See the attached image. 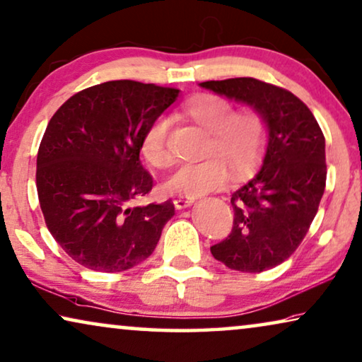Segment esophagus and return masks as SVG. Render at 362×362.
Listing matches in <instances>:
<instances>
[{
  "label": "esophagus",
  "instance_id": "esophagus-1",
  "mask_svg": "<svg viewBox=\"0 0 362 362\" xmlns=\"http://www.w3.org/2000/svg\"><path fill=\"white\" fill-rule=\"evenodd\" d=\"M193 202H195V199L179 197V198H175V199H174V204H175V208H177V209H183V208H188V206H192Z\"/></svg>",
  "mask_w": 362,
  "mask_h": 362
}]
</instances>
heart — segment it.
Masks as SVG:
<instances>
[{
	"instance_id": "1",
	"label": "heart",
	"mask_w": 362,
	"mask_h": 362,
	"mask_svg": "<svg viewBox=\"0 0 362 362\" xmlns=\"http://www.w3.org/2000/svg\"><path fill=\"white\" fill-rule=\"evenodd\" d=\"M183 112L193 123L211 133L206 154L213 158L180 165L164 183L170 195L192 199L206 195L224 185L228 169L234 177H242L260 163L268 127L257 110L234 112L230 102L223 97L199 94L187 102ZM141 151L151 165L170 164L165 118H158L148 127L141 139Z\"/></svg>"
}]
</instances>
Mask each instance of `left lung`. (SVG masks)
Masks as SVG:
<instances>
[{
  "label": "left lung",
  "mask_w": 362,
  "mask_h": 362,
  "mask_svg": "<svg viewBox=\"0 0 362 362\" xmlns=\"http://www.w3.org/2000/svg\"><path fill=\"white\" fill-rule=\"evenodd\" d=\"M199 88L257 110L268 127L260 170L230 197L233 233L211 247L213 257L244 273L278 267L298 249L319 211L327 180L322 129L304 102L263 81H206Z\"/></svg>",
  "instance_id": "1"
}]
</instances>
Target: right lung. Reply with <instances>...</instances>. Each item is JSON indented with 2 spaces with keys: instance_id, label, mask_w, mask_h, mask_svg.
I'll return each instance as SVG.
<instances>
[{
  "instance_id": "1",
  "label": "right lung",
  "mask_w": 362,
  "mask_h": 362,
  "mask_svg": "<svg viewBox=\"0 0 362 362\" xmlns=\"http://www.w3.org/2000/svg\"><path fill=\"white\" fill-rule=\"evenodd\" d=\"M179 94L109 81L69 97L48 122L37 154V193L53 239L79 265L118 273L154 252L174 203H129L153 188L139 160L143 134Z\"/></svg>"
}]
</instances>
